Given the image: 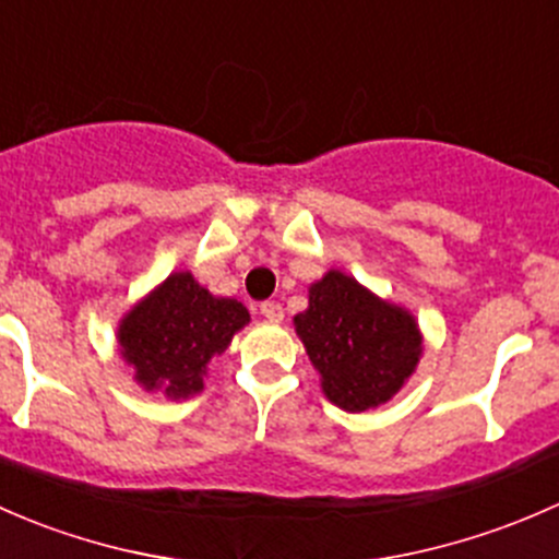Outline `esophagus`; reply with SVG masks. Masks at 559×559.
I'll return each mask as SVG.
<instances>
[{
	"instance_id": "esophagus-1",
	"label": "esophagus",
	"mask_w": 559,
	"mask_h": 559,
	"mask_svg": "<svg viewBox=\"0 0 559 559\" xmlns=\"http://www.w3.org/2000/svg\"><path fill=\"white\" fill-rule=\"evenodd\" d=\"M261 314L266 320L280 322L282 318H285V309H282V304H277V301H263L261 304Z\"/></svg>"
}]
</instances>
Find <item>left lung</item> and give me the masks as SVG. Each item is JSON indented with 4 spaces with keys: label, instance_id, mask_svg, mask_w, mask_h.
Returning a JSON list of instances; mask_svg holds the SVG:
<instances>
[{
    "label": "left lung",
    "instance_id": "1",
    "mask_svg": "<svg viewBox=\"0 0 559 559\" xmlns=\"http://www.w3.org/2000/svg\"><path fill=\"white\" fill-rule=\"evenodd\" d=\"M296 331L322 377V393L347 412L393 399L423 353L417 322L342 272L309 287Z\"/></svg>",
    "mask_w": 559,
    "mask_h": 559
}]
</instances>
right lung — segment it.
<instances>
[{
  "label": "right lung",
  "instance_id": "obj_1",
  "mask_svg": "<svg viewBox=\"0 0 559 559\" xmlns=\"http://www.w3.org/2000/svg\"><path fill=\"white\" fill-rule=\"evenodd\" d=\"M250 322L237 298H215L188 272H177L120 322V355L145 390L188 399L204 388V371Z\"/></svg>",
  "mask_w": 559,
  "mask_h": 559
}]
</instances>
